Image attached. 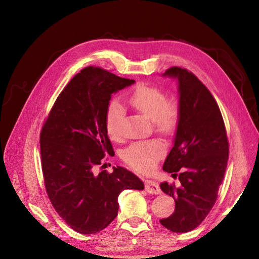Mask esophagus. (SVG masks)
<instances>
[{
    "label": "esophagus",
    "mask_w": 259,
    "mask_h": 259,
    "mask_svg": "<svg viewBox=\"0 0 259 259\" xmlns=\"http://www.w3.org/2000/svg\"><path fill=\"white\" fill-rule=\"evenodd\" d=\"M145 190L148 193H151V194H159L161 192V190L157 185V183L150 180L145 182Z\"/></svg>",
    "instance_id": "esophagus-1"
}]
</instances>
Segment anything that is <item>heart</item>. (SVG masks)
<instances>
[{
    "instance_id": "b5f03b06",
    "label": "heart",
    "mask_w": 259,
    "mask_h": 259,
    "mask_svg": "<svg viewBox=\"0 0 259 259\" xmlns=\"http://www.w3.org/2000/svg\"><path fill=\"white\" fill-rule=\"evenodd\" d=\"M127 102L135 111L151 119L155 132L169 137L178 129L181 119L180 104L175 99H167L161 89L141 83L128 94ZM121 112V107L116 100L109 103L106 111V130L113 141L120 140ZM165 151V144L152 139L130 144L122 151L121 157L131 168L148 173L154 169Z\"/></svg>"
}]
</instances>
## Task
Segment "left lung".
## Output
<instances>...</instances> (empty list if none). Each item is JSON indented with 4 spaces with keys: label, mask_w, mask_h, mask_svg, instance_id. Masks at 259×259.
<instances>
[{
    "label": "left lung",
    "mask_w": 259,
    "mask_h": 259,
    "mask_svg": "<svg viewBox=\"0 0 259 259\" xmlns=\"http://www.w3.org/2000/svg\"><path fill=\"white\" fill-rule=\"evenodd\" d=\"M164 75L179 79L181 119L162 169L181 183L160 184L162 191L174 198L175 210L159 222L172 232L186 233L203 222L219 196L229 141L220 107L198 77L178 66Z\"/></svg>",
    "instance_id": "8db88e82"
}]
</instances>
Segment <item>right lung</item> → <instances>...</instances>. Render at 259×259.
<instances>
[{"label": "right lung", "mask_w": 259, "mask_h": 259, "mask_svg": "<svg viewBox=\"0 0 259 259\" xmlns=\"http://www.w3.org/2000/svg\"><path fill=\"white\" fill-rule=\"evenodd\" d=\"M101 67L88 66L68 83L40 129V161L47 195L62 220L80 234L110 225L118 212L122 190H143L132 172L103 161L114 151L106 130L111 94L132 85Z\"/></svg>", "instance_id": "add662e5"}]
</instances>
